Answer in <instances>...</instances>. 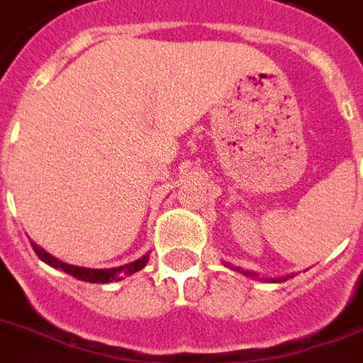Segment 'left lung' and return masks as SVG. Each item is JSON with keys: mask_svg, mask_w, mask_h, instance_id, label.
<instances>
[{"mask_svg": "<svg viewBox=\"0 0 363 363\" xmlns=\"http://www.w3.org/2000/svg\"><path fill=\"white\" fill-rule=\"evenodd\" d=\"M225 266H227V267H230V269H234V271H240V273H243V275H245V277H251V279H260V275H257V273H255V271H245V269H240V267H234V266H230V264H225ZM291 277H294V275H286V277H275V279H264V280H267V282H284V280L291 279Z\"/></svg>", "mask_w": 363, "mask_h": 363, "instance_id": "obj_1", "label": "left lung"}]
</instances>
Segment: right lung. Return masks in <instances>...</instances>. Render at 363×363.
Instances as JSON below:
<instances>
[{"label": "right lung", "instance_id": "1", "mask_svg": "<svg viewBox=\"0 0 363 363\" xmlns=\"http://www.w3.org/2000/svg\"><path fill=\"white\" fill-rule=\"evenodd\" d=\"M33 249H35L36 257L40 258L42 262H45L48 266L55 267V269H60L68 275L75 277L79 280H84V282H96V284H106V282H112V280H121L125 275H133L136 271H140L142 267H145V264L149 262V252L144 255L138 260L130 262V264H125L120 267H111V269H92V267H81V266H72V264H66V262L55 258L53 255H50L48 251L36 245L35 242H31Z\"/></svg>", "mask_w": 363, "mask_h": 363}]
</instances>
